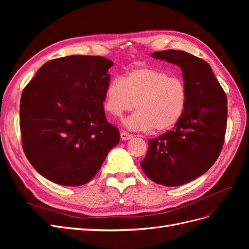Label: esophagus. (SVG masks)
<instances>
[{"label": "esophagus", "mask_w": 249, "mask_h": 249, "mask_svg": "<svg viewBox=\"0 0 249 249\" xmlns=\"http://www.w3.org/2000/svg\"><path fill=\"white\" fill-rule=\"evenodd\" d=\"M133 138V135L132 134H129L127 132H122L120 133V139L122 140H130V139H132Z\"/></svg>", "instance_id": "1"}]
</instances>
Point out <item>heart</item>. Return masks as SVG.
<instances>
[{
  "label": "heart",
  "instance_id": "heart-1",
  "mask_svg": "<svg viewBox=\"0 0 249 249\" xmlns=\"http://www.w3.org/2000/svg\"><path fill=\"white\" fill-rule=\"evenodd\" d=\"M104 107L115 117L135 108L124 120L136 131H166L182 118L187 104L184 81L148 66L135 67L124 77L112 78L105 88Z\"/></svg>",
  "mask_w": 249,
  "mask_h": 249
}]
</instances>
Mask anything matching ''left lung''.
I'll list each match as a JSON object with an SVG mask.
<instances>
[{"mask_svg":"<svg viewBox=\"0 0 249 249\" xmlns=\"http://www.w3.org/2000/svg\"><path fill=\"white\" fill-rule=\"evenodd\" d=\"M152 56L182 69L187 104L172 130L148 141L140 165L153 182L180 186L203 175L219 157L227 131V94L205 60L177 50Z\"/></svg>","mask_w":249,"mask_h":249,"instance_id":"8db88e82","label":"left lung"}]
</instances>
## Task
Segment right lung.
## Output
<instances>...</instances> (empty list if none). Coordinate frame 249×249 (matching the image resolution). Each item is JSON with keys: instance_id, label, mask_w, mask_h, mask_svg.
<instances>
[{"instance_id": "right-lung-1", "label": "right lung", "mask_w": 249, "mask_h": 249, "mask_svg": "<svg viewBox=\"0 0 249 249\" xmlns=\"http://www.w3.org/2000/svg\"><path fill=\"white\" fill-rule=\"evenodd\" d=\"M111 60L74 55L51 60L20 97L25 155L35 170L56 184L88 183L118 144L119 131L105 115Z\"/></svg>"}]
</instances>
